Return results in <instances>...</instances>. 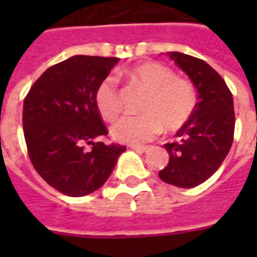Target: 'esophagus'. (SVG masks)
Wrapping results in <instances>:
<instances>
[{"label": "esophagus", "instance_id": "1", "mask_svg": "<svg viewBox=\"0 0 257 257\" xmlns=\"http://www.w3.org/2000/svg\"><path fill=\"white\" fill-rule=\"evenodd\" d=\"M133 151H136V152L140 153H145L149 151V147H144V145H133L132 147Z\"/></svg>", "mask_w": 257, "mask_h": 257}]
</instances>
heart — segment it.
<instances>
[{
  "instance_id": "obj_1",
  "label": "heart",
  "mask_w": 257,
  "mask_h": 257,
  "mask_svg": "<svg viewBox=\"0 0 257 257\" xmlns=\"http://www.w3.org/2000/svg\"><path fill=\"white\" fill-rule=\"evenodd\" d=\"M128 77L148 92L143 105L144 114L117 118L110 126V135L125 144H141L152 140L164 126L177 131L187 124L196 106L195 88L160 62H143L126 70ZM97 110L105 120H112L121 110L117 81L113 76L98 84L94 94Z\"/></svg>"
}]
</instances>
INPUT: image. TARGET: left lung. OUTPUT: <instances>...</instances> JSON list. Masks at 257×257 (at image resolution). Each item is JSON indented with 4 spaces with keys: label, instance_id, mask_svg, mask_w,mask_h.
<instances>
[{
    "label": "left lung",
    "instance_id": "left-lung-1",
    "mask_svg": "<svg viewBox=\"0 0 257 257\" xmlns=\"http://www.w3.org/2000/svg\"><path fill=\"white\" fill-rule=\"evenodd\" d=\"M197 90L191 118L176 132L175 143L165 144L169 163L160 179L179 188H193L215 173L232 147L235 132L233 98L227 84L200 58L168 52Z\"/></svg>",
    "mask_w": 257,
    "mask_h": 257
}]
</instances>
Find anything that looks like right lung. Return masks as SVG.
Instances as JSON below:
<instances>
[{
	"label": "right lung",
	"mask_w": 257,
	"mask_h": 257,
	"mask_svg": "<svg viewBox=\"0 0 257 257\" xmlns=\"http://www.w3.org/2000/svg\"><path fill=\"white\" fill-rule=\"evenodd\" d=\"M117 57L73 56L50 66L30 88L22 112L28 153L38 175L66 196L81 197L109 179L122 145H105L106 136L94 102L96 89ZM92 149H85V144Z\"/></svg>",
	"instance_id": "1"
}]
</instances>
